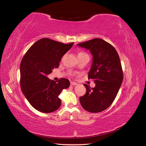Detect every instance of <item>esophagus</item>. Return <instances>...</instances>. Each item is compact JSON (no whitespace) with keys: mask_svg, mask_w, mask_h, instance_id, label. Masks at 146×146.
<instances>
[{"mask_svg":"<svg viewBox=\"0 0 146 146\" xmlns=\"http://www.w3.org/2000/svg\"><path fill=\"white\" fill-rule=\"evenodd\" d=\"M70 84H71V86H76L77 85V83H75V82H71Z\"/></svg>","mask_w":146,"mask_h":146,"instance_id":"esophagus-1","label":"esophagus"}]
</instances>
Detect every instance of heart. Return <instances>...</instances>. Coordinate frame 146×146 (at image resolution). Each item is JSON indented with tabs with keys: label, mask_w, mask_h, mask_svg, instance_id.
Instances as JSON below:
<instances>
[{
	"label": "heart",
	"mask_w": 146,
	"mask_h": 146,
	"mask_svg": "<svg viewBox=\"0 0 146 146\" xmlns=\"http://www.w3.org/2000/svg\"><path fill=\"white\" fill-rule=\"evenodd\" d=\"M85 54V52H80L79 53H78V54Z\"/></svg>",
	"instance_id": "1"
}]
</instances>
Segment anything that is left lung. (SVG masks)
I'll return each mask as SVG.
<instances>
[{
  "label": "left lung",
  "mask_w": 146,
  "mask_h": 146,
  "mask_svg": "<svg viewBox=\"0 0 146 146\" xmlns=\"http://www.w3.org/2000/svg\"><path fill=\"white\" fill-rule=\"evenodd\" d=\"M89 49L93 56L88 79L94 80V88L86 84V94L80 97L82 107L92 113L100 112L113 103L123 81V71L119 56L109 43L95 38L78 44Z\"/></svg>",
  "instance_id": "1"
}]
</instances>
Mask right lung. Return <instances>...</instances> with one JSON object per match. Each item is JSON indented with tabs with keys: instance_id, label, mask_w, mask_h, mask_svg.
<instances>
[{
	"instance_id": "right-lung-1",
	"label": "right lung",
	"mask_w": 146,
	"mask_h": 146,
	"mask_svg": "<svg viewBox=\"0 0 146 146\" xmlns=\"http://www.w3.org/2000/svg\"><path fill=\"white\" fill-rule=\"evenodd\" d=\"M73 44L42 38L34 43L24 54L20 65L21 90L37 110L50 113L60 108L58 96L69 87L70 81L60 78L55 82L47 75L59 67L61 58Z\"/></svg>"
}]
</instances>
